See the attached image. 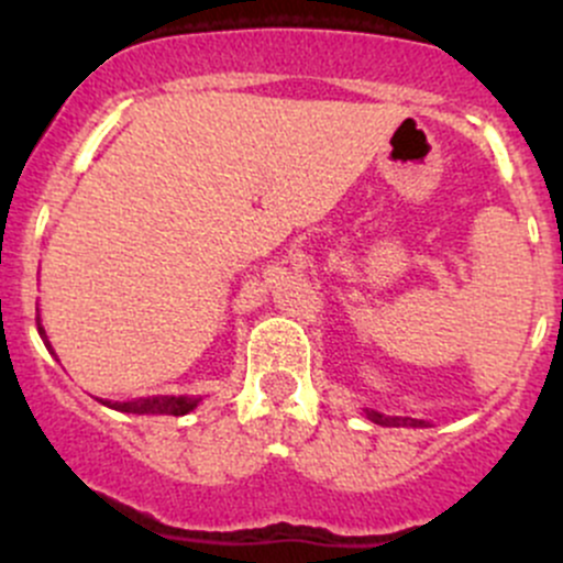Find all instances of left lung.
<instances>
[{
    "mask_svg": "<svg viewBox=\"0 0 563 563\" xmlns=\"http://www.w3.org/2000/svg\"><path fill=\"white\" fill-rule=\"evenodd\" d=\"M367 419L376 424H384V428H400V424H411V428H422V419H408V417H384V413L378 411H367Z\"/></svg>",
    "mask_w": 563,
    "mask_h": 563,
    "instance_id": "8db88e82",
    "label": "left lung"
}]
</instances>
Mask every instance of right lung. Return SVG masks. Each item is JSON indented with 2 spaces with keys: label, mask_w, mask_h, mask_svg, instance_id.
Masks as SVG:
<instances>
[{
  "label": "right lung",
  "mask_w": 563,
  "mask_h": 563,
  "mask_svg": "<svg viewBox=\"0 0 563 563\" xmlns=\"http://www.w3.org/2000/svg\"><path fill=\"white\" fill-rule=\"evenodd\" d=\"M37 332H45L40 327V318H37ZM51 349V345H48ZM198 400H190V397H166V395H157V397H139V400H130V402H106V406L117 408V411L124 413H168V417H181V413L192 411Z\"/></svg>",
  "instance_id": "right-lung-1"
}]
</instances>
